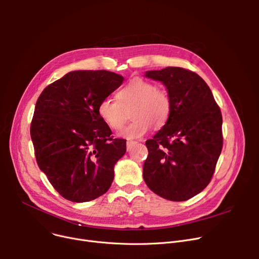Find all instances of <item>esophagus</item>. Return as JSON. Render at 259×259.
Wrapping results in <instances>:
<instances>
[{
    "label": "esophagus",
    "instance_id": "34e87169",
    "mask_svg": "<svg viewBox=\"0 0 259 259\" xmlns=\"http://www.w3.org/2000/svg\"><path fill=\"white\" fill-rule=\"evenodd\" d=\"M131 144H133V141H127V149H129Z\"/></svg>",
    "mask_w": 259,
    "mask_h": 259
}]
</instances>
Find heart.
Returning a JSON list of instances; mask_svg holds the SVG:
<instances>
[{"label":"heart","instance_id":"1","mask_svg":"<svg viewBox=\"0 0 259 259\" xmlns=\"http://www.w3.org/2000/svg\"><path fill=\"white\" fill-rule=\"evenodd\" d=\"M131 112L134 120L122 130L121 138L140 139L150 130L164 126L171 112V100L165 89L156 88L150 81L134 78L116 94V101L103 99L98 106V114L112 130H120Z\"/></svg>","mask_w":259,"mask_h":259}]
</instances>
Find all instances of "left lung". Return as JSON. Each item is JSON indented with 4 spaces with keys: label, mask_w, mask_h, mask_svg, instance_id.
Segmentation results:
<instances>
[{
    "label": "left lung",
    "mask_w": 259,
    "mask_h": 259,
    "mask_svg": "<svg viewBox=\"0 0 259 259\" xmlns=\"http://www.w3.org/2000/svg\"><path fill=\"white\" fill-rule=\"evenodd\" d=\"M166 86L171 112L148 140L144 181L160 197L184 201L205 189L223 149V116L211 89L198 74L181 67L147 71Z\"/></svg>",
    "instance_id": "8db88e82"
}]
</instances>
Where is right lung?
Returning a JSON list of instances; mask_svg holds the SVG:
<instances>
[{"label": "right lung", "instance_id": "add662e5", "mask_svg": "<svg viewBox=\"0 0 259 259\" xmlns=\"http://www.w3.org/2000/svg\"><path fill=\"white\" fill-rule=\"evenodd\" d=\"M122 80L107 70L71 71L48 85L36 101L30 135L37 166L68 200H93L113 182L126 140L111 137L98 106Z\"/></svg>", "mask_w": 259, "mask_h": 259}]
</instances>
